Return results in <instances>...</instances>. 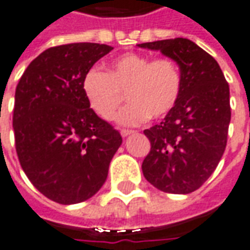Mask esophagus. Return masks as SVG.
<instances>
[{"instance_id":"obj_1","label":"esophagus","mask_w":250,"mask_h":250,"mask_svg":"<svg viewBox=\"0 0 250 250\" xmlns=\"http://www.w3.org/2000/svg\"><path fill=\"white\" fill-rule=\"evenodd\" d=\"M135 131H132V130H122L120 131V134H122V137L125 138V137H128V135H131V134H134Z\"/></svg>"}]
</instances>
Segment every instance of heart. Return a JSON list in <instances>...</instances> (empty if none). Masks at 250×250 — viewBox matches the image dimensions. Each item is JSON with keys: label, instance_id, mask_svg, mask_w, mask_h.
<instances>
[{"label": "heart", "instance_id": "obj_1", "mask_svg": "<svg viewBox=\"0 0 250 250\" xmlns=\"http://www.w3.org/2000/svg\"><path fill=\"white\" fill-rule=\"evenodd\" d=\"M181 88V71L173 59H151L137 52L112 59L107 73L92 67L83 78V96L101 119L115 118L125 93L130 104L118 116L125 127L142 125L150 115L165 116L177 104Z\"/></svg>", "mask_w": 250, "mask_h": 250}]
</instances>
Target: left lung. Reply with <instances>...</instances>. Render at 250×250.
<instances>
[{"label":"left lung","instance_id":"obj_1","mask_svg":"<svg viewBox=\"0 0 250 250\" xmlns=\"http://www.w3.org/2000/svg\"><path fill=\"white\" fill-rule=\"evenodd\" d=\"M179 64L183 88L160 125L143 131L151 149L142 162L145 179L160 191L191 193L215 170L228 142L230 90L210 54L184 38L138 44Z\"/></svg>","mask_w":250,"mask_h":250}]
</instances>
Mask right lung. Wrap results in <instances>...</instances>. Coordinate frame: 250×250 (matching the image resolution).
Returning <instances> with one entry per match:
<instances>
[{
  "label": "right lung",
  "mask_w": 250,
  "mask_h": 250,
  "mask_svg": "<svg viewBox=\"0 0 250 250\" xmlns=\"http://www.w3.org/2000/svg\"><path fill=\"white\" fill-rule=\"evenodd\" d=\"M113 50L99 43L51 47L35 58L19 81L13 130L22 170L35 188L59 204L81 203L105 183L122 145L83 92V78Z\"/></svg>",
  "instance_id": "right-lung-1"
}]
</instances>
